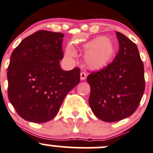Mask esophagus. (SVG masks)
I'll return each mask as SVG.
<instances>
[{"label": "esophagus", "instance_id": "34e87169", "mask_svg": "<svg viewBox=\"0 0 153 153\" xmlns=\"http://www.w3.org/2000/svg\"><path fill=\"white\" fill-rule=\"evenodd\" d=\"M86 78V74L85 72H81L80 73V79L81 80H85Z\"/></svg>", "mask_w": 153, "mask_h": 153}]
</instances>
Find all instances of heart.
I'll list each match as a JSON object with an SVG mask.
<instances>
[{"mask_svg":"<svg viewBox=\"0 0 153 153\" xmlns=\"http://www.w3.org/2000/svg\"><path fill=\"white\" fill-rule=\"evenodd\" d=\"M79 49L86 51L84 61L86 65L94 71L105 68L115 55L114 44L105 36H99L79 45ZM66 55L72 57L75 55L71 47L66 48Z\"/></svg>","mask_w":153,"mask_h":153,"instance_id":"b5f03b06","label":"heart"}]
</instances>
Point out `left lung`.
Masks as SVG:
<instances>
[{"label": "left lung", "instance_id": "obj_1", "mask_svg": "<svg viewBox=\"0 0 153 153\" xmlns=\"http://www.w3.org/2000/svg\"><path fill=\"white\" fill-rule=\"evenodd\" d=\"M119 51L112 62L87 77L91 87L89 105L94 114L105 122L131 116L138 107L145 89L144 68L137 47L116 32Z\"/></svg>", "mask_w": 153, "mask_h": 153}]
</instances>
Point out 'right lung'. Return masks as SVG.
I'll return each instance as SVG.
<instances>
[{
	"instance_id": "right-lung-1",
	"label": "right lung",
	"mask_w": 153,
	"mask_h": 153,
	"mask_svg": "<svg viewBox=\"0 0 153 153\" xmlns=\"http://www.w3.org/2000/svg\"><path fill=\"white\" fill-rule=\"evenodd\" d=\"M64 35L40 30L13 51L7 69L8 97L20 117L42 123L52 120L67 94L80 81V69L63 71Z\"/></svg>"
}]
</instances>
